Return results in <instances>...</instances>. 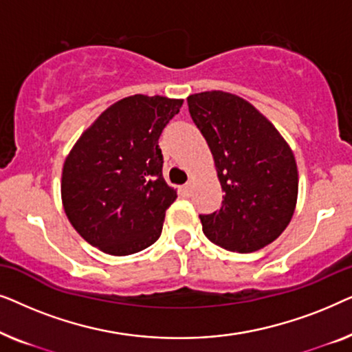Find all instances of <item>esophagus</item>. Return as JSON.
Instances as JSON below:
<instances>
[{
  "label": "esophagus",
  "instance_id": "esophagus-1",
  "mask_svg": "<svg viewBox=\"0 0 352 352\" xmlns=\"http://www.w3.org/2000/svg\"><path fill=\"white\" fill-rule=\"evenodd\" d=\"M190 189H192V184H190V182H187V184H184V186L181 187V192L184 195H189L190 194Z\"/></svg>",
  "mask_w": 352,
  "mask_h": 352
}]
</instances>
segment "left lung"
Returning <instances> with one entry per match:
<instances>
[{
	"mask_svg": "<svg viewBox=\"0 0 352 352\" xmlns=\"http://www.w3.org/2000/svg\"><path fill=\"white\" fill-rule=\"evenodd\" d=\"M190 117L213 155L223 205L201 214L211 242L229 252L253 253L290 224L298 200V166L277 128L248 100L226 91L187 98Z\"/></svg>",
	"mask_w": 352,
	"mask_h": 352,
	"instance_id": "8db88e82",
	"label": "left lung"
}]
</instances>
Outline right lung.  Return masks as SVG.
<instances>
[{
    "label": "right lung",
    "instance_id": "obj_1",
    "mask_svg": "<svg viewBox=\"0 0 352 352\" xmlns=\"http://www.w3.org/2000/svg\"><path fill=\"white\" fill-rule=\"evenodd\" d=\"M182 99L134 94L117 100L81 134L62 168V206L86 242L113 256L160 237L176 189L163 179L158 138Z\"/></svg>",
    "mask_w": 352,
    "mask_h": 352
}]
</instances>
